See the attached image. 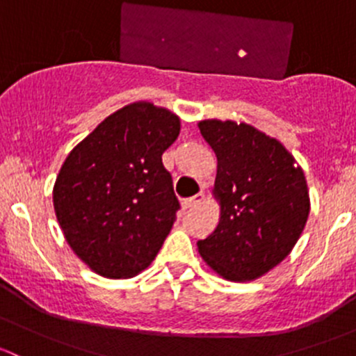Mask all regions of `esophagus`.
<instances>
[{
    "label": "esophagus",
    "instance_id": "obj_1",
    "mask_svg": "<svg viewBox=\"0 0 356 356\" xmlns=\"http://www.w3.org/2000/svg\"><path fill=\"white\" fill-rule=\"evenodd\" d=\"M203 201H204V195L203 193H198L196 196H193V198L184 201V208H195V207H198V204L203 203Z\"/></svg>",
    "mask_w": 356,
    "mask_h": 356
}]
</instances>
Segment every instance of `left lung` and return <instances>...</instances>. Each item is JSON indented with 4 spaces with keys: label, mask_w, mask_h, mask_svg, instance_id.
<instances>
[{
    "label": "left lung",
    "mask_w": 356,
    "mask_h": 356,
    "mask_svg": "<svg viewBox=\"0 0 356 356\" xmlns=\"http://www.w3.org/2000/svg\"><path fill=\"white\" fill-rule=\"evenodd\" d=\"M201 136L217 156L218 225L198 251L232 282L254 281L291 253L310 213L307 179L294 156L245 122L208 118Z\"/></svg>",
    "instance_id": "8db88e82"
}]
</instances>
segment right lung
<instances>
[{"label":"right lung","mask_w":356,"mask_h":356,"mask_svg":"<svg viewBox=\"0 0 356 356\" xmlns=\"http://www.w3.org/2000/svg\"><path fill=\"white\" fill-rule=\"evenodd\" d=\"M181 120L136 102L108 115L63 161L53 204L68 246L102 277L127 279L158 254L179 210L161 163Z\"/></svg>","instance_id":"1"}]
</instances>
